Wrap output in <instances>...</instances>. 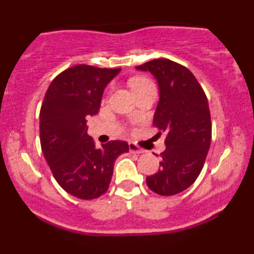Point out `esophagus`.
I'll use <instances>...</instances> for the list:
<instances>
[{
    "label": "esophagus",
    "mask_w": 254,
    "mask_h": 254,
    "mask_svg": "<svg viewBox=\"0 0 254 254\" xmlns=\"http://www.w3.org/2000/svg\"><path fill=\"white\" fill-rule=\"evenodd\" d=\"M129 150H130V153H132V154L144 153V150L142 149V148H139L138 145L135 144V143H129Z\"/></svg>",
    "instance_id": "1"
}]
</instances>
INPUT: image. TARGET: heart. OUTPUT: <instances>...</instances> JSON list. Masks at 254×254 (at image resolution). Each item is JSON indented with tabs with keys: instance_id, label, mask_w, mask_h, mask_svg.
<instances>
[{
	"instance_id": "obj_1",
	"label": "heart",
	"mask_w": 254,
	"mask_h": 254,
	"mask_svg": "<svg viewBox=\"0 0 254 254\" xmlns=\"http://www.w3.org/2000/svg\"><path fill=\"white\" fill-rule=\"evenodd\" d=\"M130 86L133 92L137 94V93L141 92V90H143L144 88H148V87L154 86V84L151 83V81L148 80V78L138 76V77H133L132 80L130 81Z\"/></svg>"
}]
</instances>
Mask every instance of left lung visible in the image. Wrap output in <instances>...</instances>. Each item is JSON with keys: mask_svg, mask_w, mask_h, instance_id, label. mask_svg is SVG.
Masks as SVG:
<instances>
[{"mask_svg": "<svg viewBox=\"0 0 254 254\" xmlns=\"http://www.w3.org/2000/svg\"><path fill=\"white\" fill-rule=\"evenodd\" d=\"M136 69L149 71L157 81L153 124L166 132L159 171L145 182L155 193L173 196L190 188L205 162L211 142L208 99L193 74L173 61L159 58Z\"/></svg>", "mask_w": 254, "mask_h": 254, "instance_id": "8db88e82", "label": "left lung"}]
</instances>
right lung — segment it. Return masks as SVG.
<instances>
[{
  "mask_svg": "<svg viewBox=\"0 0 254 254\" xmlns=\"http://www.w3.org/2000/svg\"><path fill=\"white\" fill-rule=\"evenodd\" d=\"M121 69L80 64L50 83L39 115L40 144L56 182L71 196L94 199L109 189L116 159L129 144L111 141L95 147L87 133V118L100 109L106 86Z\"/></svg>",
  "mask_w": 254,
  "mask_h": 254,
  "instance_id": "add662e5",
  "label": "right lung"
}]
</instances>
